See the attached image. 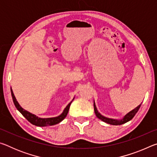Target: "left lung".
<instances>
[{
	"mask_svg": "<svg viewBox=\"0 0 157 157\" xmlns=\"http://www.w3.org/2000/svg\"><path fill=\"white\" fill-rule=\"evenodd\" d=\"M141 104L139 105L138 107H136L134 109L132 110L131 111H129V113H127L126 115H124L123 118L121 119V120H116V119H113V118H107L104 116H102V114H100L97 109L96 106H95V101L94 102V111L96 116L98 118L100 119L101 121H102L105 123H107L108 124H113V125H121V124H123L124 123H126L127 122H129V121H131L132 119L134 118V116L136 115V113L138 112L139 108L140 107Z\"/></svg>",
	"mask_w": 157,
	"mask_h": 157,
	"instance_id": "1",
	"label": "left lung"
}]
</instances>
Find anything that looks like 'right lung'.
I'll return each mask as SVG.
<instances>
[{
  "instance_id": "1",
  "label": "right lung",
  "mask_w": 157,
  "mask_h": 157,
  "mask_svg": "<svg viewBox=\"0 0 157 157\" xmlns=\"http://www.w3.org/2000/svg\"><path fill=\"white\" fill-rule=\"evenodd\" d=\"M11 94H12V97L13 99V102H14V104L15 105L16 108L20 111L21 113L25 117V118L27 119V120L30 122V123L33 124H34V125L38 126V127H46V126H51V125H54V124H56L59 123L60 122H62L63 119H64L66 116H67L69 108H70L71 104L72 103V102L74 100V98L73 100L69 103V104L66 106V108L63 109V112L60 114L59 116H58L57 117H53V118H39V117L36 116L34 114H33L29 111L25 110L24 109H23L21 107V105L18 104V102H17V99L14 95V93H13V91L11 87Z\"/></svg>"
}]
</instances>
